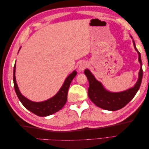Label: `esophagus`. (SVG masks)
I'll return each mask as SVG.
<instances>
[{
  "mask_svg": "<svg viewBox=\"0 0 149 149\" xmlns=\"http://www.w3.org/2000/svg\"><path fill=\"white\" fill-rule=\"evenodd\" d=\"M88 66V64L86 63V62H81V63L79 64V70L81 71H83L84 69H86V68Z\"/></svg>",
  "mask_w": 149,
  "mask_h": 149,
  "instance_id": "esophagus-1",
  "label": "esophagus"
}]
</instances>
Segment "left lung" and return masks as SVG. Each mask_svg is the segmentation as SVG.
I'll use <instances>...</instances> for the list:
<instances>
[{
  "label": "left lung",
  "mask_w": 149,
  "mask_h": 149,
  "mask_svg": "<svg viewBox=\"0 0 149 149\" xmlns=\"http://www.w3.org/2000/svg\"><path fill=\"white\" fill-rule=\"evenodd\" d=\"M132 38V37H131ZM134 46L139 54V61L141 63V69L139 73V79L134 86L125 91L112 93L107 91L103 87L101 83L99 82L89 70H84V74L89 81V86L88 88V96L91 101L99 107L108 111H117L124 107L131 101L136 95L141 86L143 71L141 53L136 48V44L133 40Z\"/></svg>",
  "instance_id": "1"
}]
</instances>
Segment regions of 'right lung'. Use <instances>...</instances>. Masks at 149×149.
Instances as JSON below:
<instances>
[{
  "label": "right lung",
  "instance_id": "obj_1",
  "mask_svg": "<svg viewBox=\"0 0 149 149\" xmlns=\"http://www.w3.org/2000/svg\"><path fill=\"white\" fill-rule=\"evenodd\" d=\"M15 63L14 67H13V85H14L15 91L18 97L26 109L38 116L45 117L55 113L65 106L67 101L68 91L70 84L77 74L76 71H74L68 76L63 84L56 95L48 100L37 102L28 100L20 93L15 79Z\"/></svg>",
  "mask_w": 149,
  "mask_h": 149
}]
</instances>
